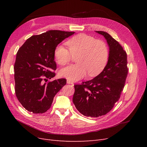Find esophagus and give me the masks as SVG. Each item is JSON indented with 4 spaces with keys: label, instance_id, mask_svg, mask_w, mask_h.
<instances>
[{
    "label": "esophagus",
    "instance_id": "1",
    "mask_svg": "<svg viewBox=\"0 0 147 147\" xmlns=\"http://www.w3.org/2000/svg\"><path fill=\"white\" fill-rule=\"evenodd\" d=\"M67 83L68 84H73V82L70 81L69 80H67Z\"/></svg>",
    "mask_w": 147,
    "mask_h": 147
}]
</instances>
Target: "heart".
I'll return each mask as SVG.
<instances>
[{"instance_id": "heart-1", "label": "heart", "mask_w": 147, "mask_h": 147, "mask_svg": "<svg viewBox=\"0 0 147 147\" xmlns=\"http://www.w3.org/2000/svg\"><path fill=\"white\" fill-rule=\"evenodd\" d=\"M66 44L69 50L61 45L56 47L54 51L56 61L64 65L68 64L73 56H77V64L61 69L59 72L61 77L76 81L87 74L89 77H94L102 72L107 63L109 49L103 41L81 34L69 39Z\"/></svg>"}]
</instances>
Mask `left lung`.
Here are the masks:
<instances>
[{"mask_svg":"<svg viewBox=\"0 0 147 147\" xmlns=\"http://www.w3.org/2000/svg\"><path fill=\"white\" fill-rule=\"evenodd\" d=\"M109 46L108 63L95 78L75 84L73 102L80 113L97 118L112 110L120 98L128 73L127 54L123 47L107 32L96 31Z\"/></svg>","mask_w":147,"mask_h":147,"instance_id":"obj_1","label":"left lung"}]
</instances>
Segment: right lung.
<instances>
[{
    "mask_svg": "<svg viewBox=\"0 0 147 147\" xmlns=\"http://www.w3.org/2000/svg\"><path fill=\"white\" fill-rule=\"evenodd\" d=\"M74 32L51 30L32 35L16 53L14 65L15 94L23 107L33 113H43L54 97L66 84L61 78L44 83L55 76L54 51L59 43Z\"/></svg>",
    "mask_w": 147,
    "mask_h": 147,
    "instance_id": "right-lung-1",
    "label": "right lung"
}]
</instances>
